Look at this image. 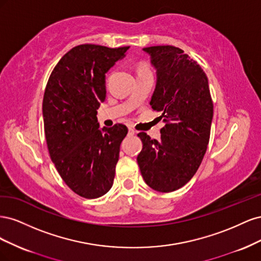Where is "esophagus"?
<instances>
[{"instance_id": "esophagus-1", "label": "esophagus", "mask_w": 261, "mask_h": 261, "mask_svg": "<svg viewBox=\"0 0 261 261\" xmlns=\"http://www.w3.org/2000/svg\"><path fill=\"white\" fill-rule=\"evenodd\" d=\"M128 135H129V136H134V135H135V130H134L133 128H128Z\"/></svg>"}]
</instances>
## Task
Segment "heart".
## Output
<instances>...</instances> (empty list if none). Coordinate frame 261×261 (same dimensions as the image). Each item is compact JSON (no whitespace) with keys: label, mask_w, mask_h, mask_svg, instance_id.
Wrapping results in <instances>:
<instances>
[{"label":"heart","mask_w":261,"mask_h":261,"mask_svg":"<svg viewBox=\"0 0 261 261\" xmlns=\"http://www.w3.org/2000/svg\"><path fill=\"white\" fill-rule=\"evenodd\" d=\"M145 70H149V67L145 63H141L138 66V72H145Z\"/></svg>","instance_id":"heart-1"}]
</instances>
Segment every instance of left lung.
Instances as JSON below:
<instances>
[{
  "label": "left lung",
  "mask_w": 261,
  "mask_h": 261,
  "mask_svg": "<svg viewBox=\"0 0 261 261\" xmlns=\"http://www.w3.org/2000/svg\"><path fill=\"white\" fill-rule=\"evenodd\" d=\"M156 70L150 106L161 112V138L139 133L143 149L137 162L146 184L156 192L183 187L206 153L213 117L208 78L184 51L172 45L144 48Z\"/></svg>",
  "instance_id": "left-lung-1"
}]
</instances>
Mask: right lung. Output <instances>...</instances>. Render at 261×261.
Returning a JSON list of instances; mask_svg holds the SVG:
<instances>
[{"label":"right lung","instance_id":"1","mask_svg":"<svg viewBox=\"0 0 261 261\" xmlns=\"http://www.w3.org/2000/svg\"><path fill=\"white\" fill-rule=\"evenodd\" d=\"M129 46L81 44L54 67L45 87L42 114L51 160L77 195L98 198L111 189L127 127L99 128L97 110L107 97L106 74Z\"/></svg>","mask_w":261,"mask_h":261}]
</instances>
